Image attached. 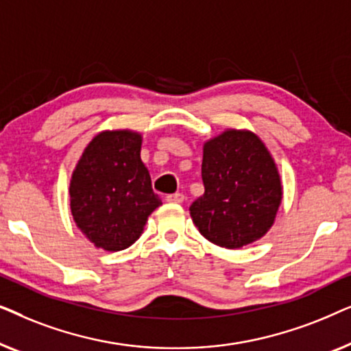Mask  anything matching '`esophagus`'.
Here are the masks:
<instances>
[{"label":"esophagus","mask_w":351,"mask_h":351,"mask_svg":"<svg viewBox=\"0 0 351 351\" xmlns=\"http://www.w3.org/2000/svg\"><path fill=\"white\" fill-rule=\"evenodd\" d=\"M184 199H185V196L182 193H172V195L166 196L167 203H184Z\"/></svg>","instance_id":"esophagus-1"}]
</instances>
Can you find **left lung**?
Segmentation results:
<instances>
[{
  "instance_id": "8db88e82",
  "label": "left lung",
  "mask_w": 351,
  "mask_h": 351,
  "mask_svg": "<svg viewBox=\"0 0 351 351\" xmlns=\"http://www.w3.org/2000/svg\"><path fill=\"white\" fill-rule=\"evenodd\" d=\"M204 195L190 206L199 233L220 247L261 239L275 222L282 186L276 165L251 131L228 129L204 143Z\"/></svg>"
}]
</instances>
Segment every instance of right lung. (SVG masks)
<instances>
[{
	"instance_id": "obj_1",
	"label": "right lung",
	"mask_w": 351,
	"mask_h": 351,
	"mask_svg": "<svg viewBox=\"0 0 351 351\" xmlns=\"http://www.w3.org/2000/svg\"><path fill=\"white\" fill-rule=\"evenodd\" d=\"M141 147L138 132H100L71 176V215L86 238L105 251H123L136 243L148 215L161 206Z\"/></svg>"
}]
</instances>
